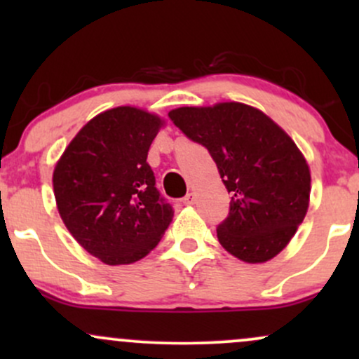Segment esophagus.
<instances>
[{
    "label": "esophagus",
    "instance_id": "34e87169",
    "mask_svg": "<svg viewBox=\"0 0 359 359\" xmlns=\"http://www.w3.org/2000/svg\"><path fill=\"white\" fill-rule=\"evenodd\" d=\"M194 203H196V196H194L192 192H189L187 196L184 197V204H185V205H192Z\"/></svg>",
    "mask_w": 359,
    "mask_h": 359
}]
</instances>
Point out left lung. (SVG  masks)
Instances as JSON below:
<instances>
[{
  "label": "left lung",
  "instance_id": "1",
  "mask_svg": "<svg viewBox=\"0 0 359 359\" xmlns=\"http://www.w3.org/2000/svg\"><path fill=\"white\" fill-rule=\"evenodd\" d=\"M168 118L208 148L231 194L217 240L248 263L269 262L306 217L311 172L297 145L259 109L241 102L172 109Z\"/></svg>",
  "mask_w": 359,
  "mask_h": 359
}]
</instances>
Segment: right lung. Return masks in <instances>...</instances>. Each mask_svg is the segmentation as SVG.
<instances>
[{
    "mask_svg": "<svg viewBox=\"0 0 359 359\" xmlns=\"http://www.w3.org/2000/svg\"><path fill=\"white\" fill-rule=\"evenodd\" d=\"M160 126L158 116L130 106L104 111L76 135L53 170L62 221L106 265L142 259L174 217L147 162Z\"/></svg>",
    "mask_w": 359,
    "mask_h": 359,
    "instance_id": "right-lung-1",
    "label": "right lung"
}]
</instances>
